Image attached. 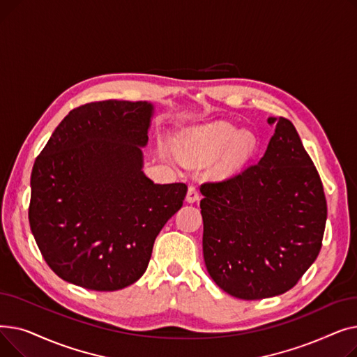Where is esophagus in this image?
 <instances>
[{"mask_svg": "<svg viewBox=\"0 0 357 357\" xmlns=\"http://www.w3.org/2000/svg\"><path fill=\"white\" fill-rule=\"evenodd\" d=\"M198 198H199V194H198L197 186L195 185H190L188 194H186V201H188V202H195V201H198Z\"/></svg>", "mask_w": 357, "mask_h": 357, "instance_id": "34e87169", "label": "esophagus"}]
</instances>
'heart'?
Here are the masks:
<instances>
[{
  "mask_svg": "<svg viewBox=\"0 0 357 357\" xmlns=\"http://www.w3.org/2000/svg\"><path fill=\"white\" fill-rule=\"evenodd\" d=\"M255 144L256 140L249 131L238 133L233 124L218 121L192 131L188 140V152L199 162H208L229 146L220 165V171L229 174L252 155Z\"/></svg>",
  "mask_w": 357,
  "mask_h": 357,
  "instance_id": "1",
  "label": "heart"
}]
</instances>
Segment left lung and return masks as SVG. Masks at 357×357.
<instances>
[{
  "label": "left lung",
  "instance_id": "obj_1",
  "mask_svg": "<svg viewBox=\"0 0 357 357\" xmlns=\"http://www.w3.org/2000/svg\"><path fill=\"white\" fill-rule=\"evenodd\" d=\"M275 133L257 163L201 185L202 252L214 282L240 299L294 288L323 246L327 201L294 124L269 117Z\"/></svg>",
  "mask_w": 357,
  "mask_h": 357
}]
</instances>
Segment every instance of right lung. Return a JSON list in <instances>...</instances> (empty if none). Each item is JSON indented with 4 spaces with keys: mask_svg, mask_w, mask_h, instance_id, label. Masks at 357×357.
<instances>
[{
    "mask_svg": "<svg viewBox=\"0 0 357 357\" xmlns=\"http://www.w3.org/2000/svg\"><path fill=\"white\" fill-rule=\"evenodd\" d=\"M152 112L146 101L79 105L36 158L30 229L66 282L92 291L135 284L159 231L182 207L188 186L155 183L142 171Z\"/></svg>",
    "mask_w": 357,
    "mask_h": 357,
    "instance_id": "1",
    "label": "right lung"
}]
</instances>
